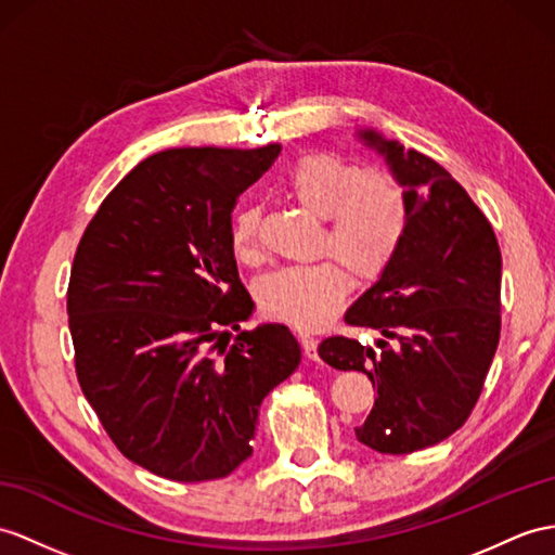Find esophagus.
Here are the masks:
<instances>
[{"instance_id":"34e87169","label":"esophagus","mask_w":555,"mask_h":555,"mask_svg":"<svg viewBox=\"0 0 555 555\" xmlns=\"http://www.w3.org/2000/svg\"><path fill=\"white\" fill-rule=\"evenodd\" d=\"M301 346L308 360H318V339L313 334H301Z\"/></svg>"}]
</instances>
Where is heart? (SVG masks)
<instances>
[{"label":"heart","mask_w":555,"mask_h":555,"mask_svg":"<svg viewBox=\"0 0 555 555\" xmlns=\"http://www.w3.org/2000/svg\"><path fill=\"white\" fill-rule=\"evenodd\" d=\"M285 191L324 221L320 249L337 259L280 268L261 280L259 304L268 315L315 330L346 299L350 280L379 278L398 254L410 221L402 183L386 171L364 173L330 153L304 155L285 173ZM259 207H240L231 221V247L240 261L259 254Z\"/></svg>","instance_id":"heart-1"}]
</instances>
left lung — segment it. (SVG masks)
Segmentation results:
<instances>
[{
    "instance_id": "1",
    "label": "left lung",
    "mask_w": 555,
    "mask_h": 555,
    "mask_svg": "<svg viewBox=\"0 0 555 555\" xmlns=\"http://www.w3.org/2000/svg\"><path fill=\"white\" fill-rule=\"evenodd\" d=\"M402 183L410 221L393 261L346 310L374 346L330 336L318 346L334 370L370 376L376 400L356 428L382 454H410L450 438L476 404L499 344L502 251L490 221L436 159L376 129L356 131Z\"/></svg>"
}]
</instances>
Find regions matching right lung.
I'll return each mask as SVG.
<instances>
[{"mask_svg": "<svg viewBox=\"0 0 555 555\" xmlns=\"http://www.w3.org/2000/svg\"><path fill=\"white\" fill-rule=\"evenodd\" d=\"M278 143L171 147L103 199L79 240L67 287L75 367L117 450L176 482L225 478L254 448L263 398L301 346L285 324L214 344L254 310L231 247L237 195Z\"/></svg>", "mask_w": 555, "mask_h": 555, "instance_id": "add662e5", "label": "right lung"}]
</instances>
